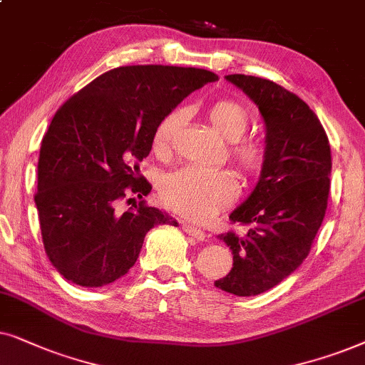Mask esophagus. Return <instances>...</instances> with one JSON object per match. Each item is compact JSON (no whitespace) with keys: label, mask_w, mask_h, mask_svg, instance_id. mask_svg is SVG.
I'll return each mask as SVG.
<instances>
[{"label":"esophagus","mask_w":365,"mask_h":365,"mask_svg":"<svg viewBox=\"0 0 365 365\" xmlns=\"http://www.w3.org/2000/svg\"><path fill=\"white\" fill-rule=\"evenodd\" d=\"M182 228H183V232H187L188 235L193 237V239H197V240H203V239H205V232L200 230V228L193 227L192 223L182 222Z\"/></svg>","instance_id":"1"}]
</instances>
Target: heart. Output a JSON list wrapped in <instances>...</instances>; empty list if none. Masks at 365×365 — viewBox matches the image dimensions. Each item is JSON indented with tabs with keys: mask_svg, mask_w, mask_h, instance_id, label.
<instances>
[{
	"mask_svg": "<svg viewBox=\"0 0 365 365\" xmlns=\"http://www.w3.org/2000/svg\"><path fill=\"white\" fill-rule=\"evenodd\" d=\"M182 120L183 110L178 108L160 121L152 137L155 153L170 152ZM208 120L223 138L232 142L230 160L235 167L247 177L259 172L265 162V150L254 138H242L250 125L245 106L233 100H220L210 106ZM158 192L170 210L192 220H207L235 200L239 183L227 170L185 165L165 173L158 183Z\"/></svg>",
	"mask_w": 365,
	"mask_h": 365,
	"instance_id": "b5f03b06",
	"label": "heart"
}]
</instances>
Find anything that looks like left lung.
Segmentation results:
<instances>
[{
  "mask_svg": "<svg viewBox=\"0 0 365 365\" xmlns=\"http://www.w3.org/2000/svg\"><path fill=\"white\" fill-rule=\"evenodd\" d=\"M254 103L265 123V162L249 198L230 220L252 225L245 235L222 233L233 267L215 287L237 297L259 295L287 279L307 259L327 210L330 145L304 100L259 76L227 75Z\"/></svg>",
  "mask_w": 365,
  "mask_h": 365,
  "instance_id": "obj_1",
  "label": "left lung"
}]
</instances>
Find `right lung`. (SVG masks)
Returning <instances> with one entry per match:
<instances>
[{"mask_svg": "<svg viewBox=\"0 0 365 365\" xmlns=\"http://www.w3.org/2000/svg\"><path fill=\"white\" fill-rule=\"evenodd\" d=\"M217 80L202 68L120 66L56 111L41 142L35 203L48 259L66 280L111 284L135 265L150 228L178 225L145 200L123 213L116 205L152 190L138 163L148 157L160 121Z\"/></svg>", "mask_w": 365, "mask_h": 365, "instance_id": "obj_1", "label": "right lung"}]
</instances>
